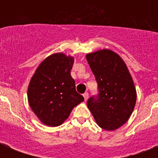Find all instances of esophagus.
Wrapping results in <instances>:
<instances>
[{"label": "esophagus", "instance_id": "34e87169", "mask_svg": "<svg viewBox=\"0 0 158 158\" xmlns=\"http://www.w3.org/2000/svg\"><path fill=\"white\" fill-rule=\"evenodd\" d=\"M83 96H84V101H87L88 98H89V94H88V93H84V94H83Z\"/></svg>", "mask_w": 158, "mask_h": 158}]
</instances>
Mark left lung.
<instances>
[{"instance_id": "8db88e82", "label": "left lung", "mask_w": 158, "mask_h": 158, "mask_svg": "<svg viewBox=\"0 0 158 158\" xmlns=\"http://www.w3.org/2000/svg\"><path fill=\"white\" fill-rule=\"evenodd\" d=\"M98 83V94L87 105L97 124L106 130H115L125 124L136 103V90L126 64L108 49L86 55Z\"/></svg>"}]
</instances>
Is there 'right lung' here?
<instances>
[{"label":"right lung","instance_id":"obj_1","mask_svg":"<svg viewBox=\"0 0 158 158\" xmlns=\"http://www.w3.org/2000/svg\"><path fill=\"white\" fill-rule=\"evenodd\" d=\"M74 60L55 53L43 60L28 88V103L39 120L48 126L60 125L74 106L84 101L70 75Z\"/></svg>","mask_w":158,"mask_h":158}]
</instances>
